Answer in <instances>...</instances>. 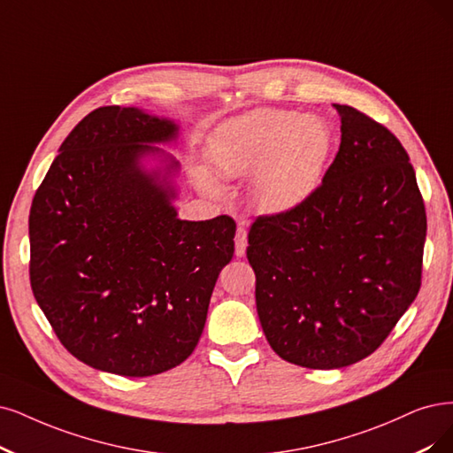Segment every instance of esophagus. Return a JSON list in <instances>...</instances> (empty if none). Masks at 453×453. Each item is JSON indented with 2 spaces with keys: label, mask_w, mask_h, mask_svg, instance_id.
Listing matches in <instances>:
<instances>
[{
  "label": "esophagus",
  "mask_w": 453,
  "mask_h": 453,
  "mask_svg": "<svg viewBox=\"0 0 453 453\" xmlns=\"http://www.w3.org/2000/svg\"><path fill=\"white\" fill-rule=\"evenodd\" d=\"M246 246H248V235L246 229L242 226L237 227V235H235V256L242 257L246 254Z\"/></svg>",
  "instance_id": "1"
}]
</instances>
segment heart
Wrapping results in <instances>:
<instances>
[{"instance_id": "heart-1", "label": "heart", "mask_w": 453, "mask_h": 453, "mask_svg": "<svg viewBox=\"0 0 453 453\" xmlns=\"http://www.w3.org/2000/svg\"><path fill=\"white\" fill-rule=\"evenodd\" d=\"M332 145V130L321 117L271 108L224 125L211 142V157L226 179L254 173L250 196L259 211L286 214L319 188ZM197 184L211 196L224 194L207 170H199Z\"/></svg>"}]
</instances>
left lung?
Instances as JSON below:
<instances>
[{
  "label": "left lung",
  "mask_w": 453,
  "mask_h": 453,
  "mask_svg": "<svg viewBox=\"0 0 453 453\" xmlns=\"http://www.w3.org/2000/svg\"><path fill=\"white\" fill-rule=\"evenodd\" d=\"M342 143L298 209L259 216L246 256L274 353L310 370L355 364L420 291L426 207L407 150L372 117L334 104Z\"/></svg>",
  "instance_id": "obj_1"
}]
</instances>
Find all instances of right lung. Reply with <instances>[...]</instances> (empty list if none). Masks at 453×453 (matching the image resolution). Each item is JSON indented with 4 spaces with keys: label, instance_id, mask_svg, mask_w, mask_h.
Here are the masks:
<instances>
[{
    "label": "right lung",
    "instance_id": "obj_1",
    "mask_svg": "<svg viewBox=\"0 0 453 453\" xmlns=\"http://www.w3.org/2000/svg\"><path fill=\"white\" fill-rule=\"evenodd\" d=\"M177 138L167 117L98 108L65 138L33 197V295L65 349L95 370L149 377L187 360L235 252L233 218L177 216L179 162L157 147Z\"/></svg>",
    "mask_w": 453,
    "mask_h": 453
}]
</instances>
